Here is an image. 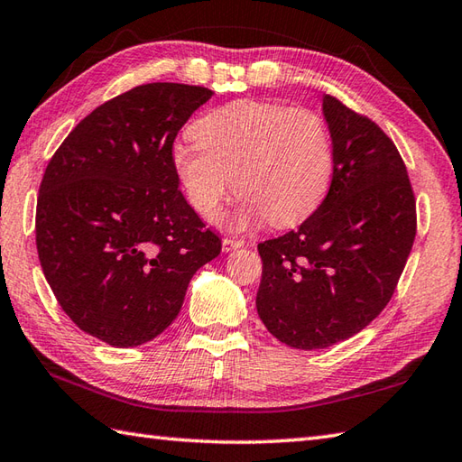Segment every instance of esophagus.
Listing matches in <instances>:
<instances>
[{"instance_id":"1","label":"esophagus","mask_w":462,"mask_h":462,"mask_svg":"<svg viewBox=\"0 0 462 462\" xmlns=\"http://www.w3.org/2000/svg\"><path fill=\"white\" fill-rule=\"evenodd\" d=\"M244 246V240L240 238H224L222 240V250L224 252H232V250H238Z\"/></svg>"}]
</instances>
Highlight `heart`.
I'll return each mask as SVG.
<instances>
[{
    "instance_id": "heart-1",
    "label": "heart",
    "mask_w": 462,
    "mask_h": 462,
    "mask_svg": "<svg viewBox=\"0 0 462 462\" xmlns=\"http://www.w3.org/2000/svg\"><path fill=\"white\" fill-rule=\"evenodd\" d=\"M194 135L171 146V168L188 204L206 220L218 214L234 186L240 198L224 218L232 230L266 218L294 224L327 194L332 142L312 110L240 99L202 117Z\"/></svg>"
}]
</instances>
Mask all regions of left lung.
Returning a JSON list of instances; mask_svg holds the SVG:
<instances>
[{"label":"left lung","instance_id":"8db88e82","mask_svg":"<svg viewBox=\"0 0 462 462\" xmlns=\"http://www.w3.org/2000/svg\"><path fill=\"white\" fill-rule=\"evenodd\" d=\"M332 182L296 230L258 244L256 310L284 345L316 350L383 312L417 236V202L393 140L337 97L322 96Z\"/></svg>","mask_w":462,"mask_h":462}]
</instances>
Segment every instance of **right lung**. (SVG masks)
Listing matches in <instances>:
<instances>
[{
  "instance_id": "right-lung-1",
  "label": "right lung",
  "mask_w": 462,
  "mask_h": 462,
  "mask_svg": "<svg viewBox=\"0 0 462 462\" xmlns=\"http://www.w3.org/2000/svg\"><path fill=\"white\" fill-rule=\"evenodd\" d=\"M200 86H138L86 116L40 186L35 244L61 310L116 348L164 332L222 242L180 192L171 146L212 97Z\"/></svg>"
}]
</instances>
